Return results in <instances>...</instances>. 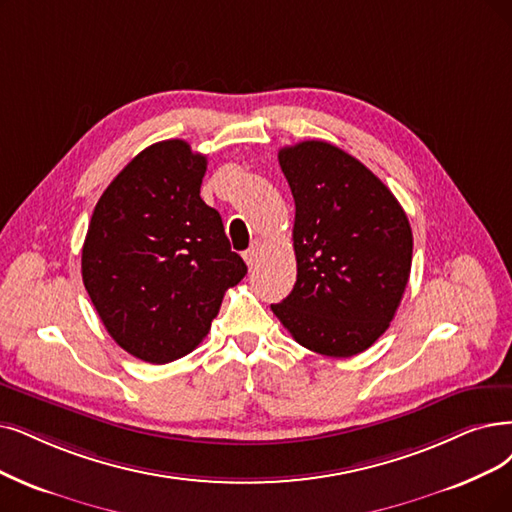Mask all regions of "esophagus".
Wrapping results in <instances>:
<instances>
[{
  "label": "esophagus",
  "instance_id": "obj_1",
  "mask_svg": "<svg viewBox=\"0 0 512 512\" xmlns=\"http://www.w3.org/2000/svg\"><path fill=\"white\" fill-rule=\"evenodd\" d=\"M260 252H262V245H260V241H254V243L250 245V250H245V252H243V260L248 262V267H256V264H258V258H260Z\"/></svg>",
  "mask_w": 512,
  "mask_h": 512
}]
</instances>
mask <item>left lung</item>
Segmentation results:
<instances>
[{
	"mask_svg": "<svg viewBox=\"0 0 512 512\" xmlns=\"http://www.w3.org/2000/svg\"><path fill=\"white\" fill-rule=\"evenodd\" d=\"M279 166L296 203L298 275L271 309L304 349L363 353L393 321L410 279V220L376 174L330 142L283 147Z\"/></svg>",
	"mask_w": 512,
	"mask_h": 512,
	"instance_id": "obj_1",
	"label": "left lung"
}]
</instances>
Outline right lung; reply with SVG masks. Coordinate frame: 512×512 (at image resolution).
<instances>
[{
    "label": "right lung",
    "instance_id": "obj_1",
    "mask_svg": "<svg viewBox=\"0 0 512 512\" xmlns=\"http://www.w3.org/2000/svg\"><path fill=\"white\" fill-rule=\"evenodd\" d=\"M206 155L161 140L100 195L81 250V277L121 349L147 363L189 355L208 336L224 292L248 267L220 214L199 197Z\"/></svg>",
    "mask_w": 512,
    "mask_h": 512
}]
</instances>
